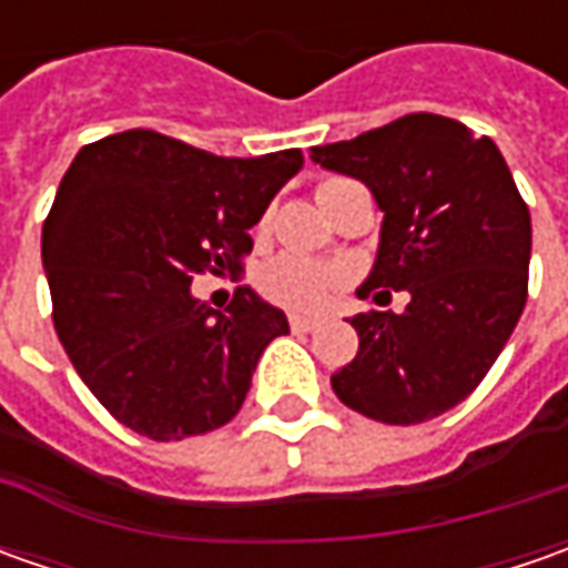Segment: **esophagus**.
I'll list each match as a JSON object with an SVG mask.
<instances>
[{"label": "esophagus", "mask_w": 568, "mask_h": 568, "mask_svg": "<svg viewBox=\"0 0 568 568\" xmlns=\"http://www.w3.org/2000/svg\"><path fill=\"white\" fill-rule=\"evenodd\" d=\"M291 328H294V332H313V328H318V318L291 316Z\"/></svg>", "instance_id": "1"}]
</instances>
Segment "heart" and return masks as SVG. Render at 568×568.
Instances as JSON below:
<instances>
[{
    "mask_svg": "<svg viewBox=\"0 0 568 568\" xmlns=\"http://www.w3.org/2000/svg\"><path fill=\"white\" fill-rule=\"evenodd\" d=\"M344 186H351V180H338V176L325 180L318 186V202ZM258 281H262V291L272 300L294 306V310H318L338 291V272L322 262L303 258V255H277L262 268Z\"/></svg>",
    "mask_w": 568,
    "mask_h": 568,
    "instance_id": "obj_1",
    "label": "heart"
}]
</instances>
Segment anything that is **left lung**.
<instances>
[{
    "label": "left lung",
    "instance_id": "1",
    "mask_svg": "<svg viewBox=\"0 0 568 568\" xmlns=\"http://www.w3.org/2000/svg\"><path fill=\"white\" fill-rule=\"evenodd\" d=\"M313 161L361 180L382 211L363 287L410 294L402 316L351 318L361 351L332 388L382 424L433 420L480 385L525 310L528 205L499 148L436 113L313 148Z\"/></svg>",
    "mask_w": 568,
    "mask_h": 568
}]
</instances>
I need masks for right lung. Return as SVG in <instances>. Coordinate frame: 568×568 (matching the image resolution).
Returning a JSON list of instances; mask_svg holds the SVG:
<instances>
[{
	"label": "right lung",
	"instance_id": "obj_1",
	"mask_svg": "<svg viewBox=\"0 0 568 568\" xmlns=\"http://www.w3.org/2000/svg\"><path fill=\"white\" fill-rule=\"evenodd\" d=\"M300 170V148L217 158L151 129L78 151L40 252L55 335L120 424L173 443L236 417L262 351L291 325L252 287L217 313L192 277L240 268L250 230Z\"/></svg>",
	"mask_w": 568,
	"mask_h": 568
}]
</instances>
